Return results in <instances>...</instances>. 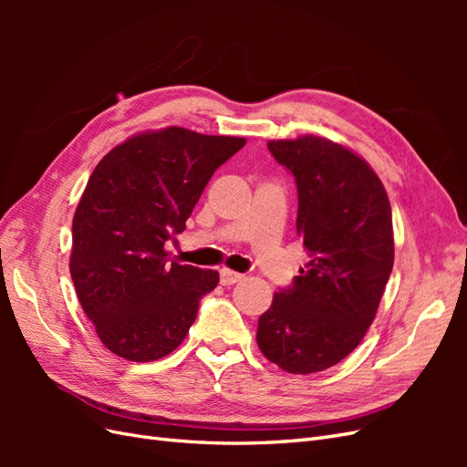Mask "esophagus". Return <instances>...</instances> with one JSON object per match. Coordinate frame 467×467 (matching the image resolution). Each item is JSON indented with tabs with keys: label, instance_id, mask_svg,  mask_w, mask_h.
<instances>
[{
	"label": "esophagus",
	"instance_id": "34e87169",
	"mask_svg": "<svg viewBox=\"0 0 467 467\" xmlns=\"http://www.w3.org/2000/svg\"><path fill=\"white\" fill-rule=\"evenodd\" d=\"M242 278H244V275H239L235 271H230V268H222V271H220L222 286H232V285H235V282L242 280Z\"/></svg>",
	"mask_w": 467,
	"mask_h": 467
}]
</instances>
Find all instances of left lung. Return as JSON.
I'll return each mask as SVG.
<instances>
[{"label": "left lung", "mask_w": 467, "mask_h": 467, "mask_svg": "<svg viewBox=\"0 0 467 467\" xmlns=\"http://www.w3.org/2000/svg\"><path fill=\"white\" fill-rule=\"evenodd\" d=\"M298 187L296 234L307 263L259 317L263 355L290 374L331 368L358 347L393 266L384 185L355 151L317 136L271 140Z\"/></svg>", "instance_id": "1"}]
</instances>
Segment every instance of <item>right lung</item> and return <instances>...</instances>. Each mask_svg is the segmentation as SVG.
<instances>
[{"label": "right lung", "mask_w": 467, "mask_h": 467, "mask_svg": "<svg viewBox=\"0 0 467 467\" xmlns=\"http://www.w3.org/2000/svg\"><path fill=\"white\" fill-rule=\"evenodd\" d=\"M244 146L245 138L169 126L132 136L97 163L74 214L69 273L83 312L117 357H167L216 288V271L179 265L165 242L185 230L210 177Z\"/></svg>", "instance_id": "1"}]
</instances>
